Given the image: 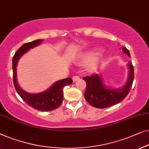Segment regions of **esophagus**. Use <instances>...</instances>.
I'll use <instances>...</instances> for the list:
<instances>
[{"instance_id":"esophagus-1","label":"esophagus","mask_w":149,"mask_h":149,"mask_svg":"<svg viewBox=\"0 0 149 149\" xmlns=\"http://www.w3.org/2000/svg\"><path fill=\"white\" fill-rule=\"evenodd\" d=\"M79 79V77L78 76V75H75V76H74L72 77V79H73V81H76L77 80H78V79Z\"/></svg>"}]
</instances>
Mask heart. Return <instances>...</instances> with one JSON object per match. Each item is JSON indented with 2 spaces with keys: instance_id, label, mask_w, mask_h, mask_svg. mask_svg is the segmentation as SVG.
Returning a JSON list of instances; mask_svg holds the SVG:
<instances>
[{
  "instance_id": "obj_1",
  "label": "heart",
  "mask_w": 149,
  "mask_h": 149,
  "mask_svg": "<svg viewBox=\"0 0 149 149\" xmlns=\"http://www.w3.org/2000/svg\"><path fill=\"white\" fill-rule=\"evenodd\" d=\"M97 55V53L96 51H89L84 54H83L79 58V61L81 63H88L92 61L90 64V68L93 70L97 67L102 60V56L100 55Z\"/></svg>"
}]
</instances>
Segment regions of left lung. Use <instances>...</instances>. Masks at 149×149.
<instances>
[{"label": "left lung", "mask_w": 149, "mask_h": 149, "mask_svg": "<svg viewBox=\"0 0 149 149\" xmlns=\"http://www.w3.org/2000/svg\"><path fill=\"white\" fill-rule=\"evenodd\" d=\"M123 51L130 57V54L125 47H122ZM129 75L124 86L119 88H110L107 87L98 74L84 77L86 83L84 97L90 104L96 108H106L119 103L128 95L134 81V68L132 63L127 64Z\"/></svg>", "instance_id": "obj_1"}]
</instances>
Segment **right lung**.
Instances as JSON below:
<instances>
[{
	"instance_id": "1",
	"label": "right lung",
	"mask_w": 149,
	"mask_h": 149,
	"mask_svg": "<svg viewBox=\"0 0 149 149\" xmlns=\"http://www.w3.org/2000/svg\"><path fill=\"white\" fill-rule=\"evenodd\" d=\"M43 40L25 43L15 53L13 58V73L14 86L18 95L23 100L35 109L41 111H50L58 108L62 103L63 98V89L65 86L70 85L73 82L71 77L61 79L54 82L49 89L42 93L31 94L24 91L19 85L17 78V66L21 56L32 48L40 45Z\"/></svg>"
}]
</instances>
